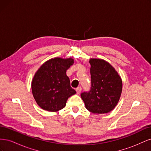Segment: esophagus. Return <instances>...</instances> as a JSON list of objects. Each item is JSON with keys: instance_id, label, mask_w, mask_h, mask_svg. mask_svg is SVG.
<instances>
[{"instance_id": "34e87169", "label": "esophagus", "mask_w": 151, "mask_h": 151, "mask_svg": "<svg viewBox=\"0 0 151 151\" xmlns=\"http://www.w3.org/2000/svg\"><path fill=\"white\" fill-rule=\"evenodd\" d=\"M81 90H82L81 87H78V88H77L76 89V92H77V93L78 94H80L81 92Z\"/></svg>"}]
</instances>
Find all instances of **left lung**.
I'll return each instance as SVG.
<instances>
[{
  "instance_id": "8db88e82",
  "label": "left lung",
  "mask_w": 151,
  "mask_h": 151,
  "mask_svg": "<svg viewBox=\"0 0 151 151\" xmlns=\"http://www.w3.org/2000/svg\"><path fill=\"white\" fill-rule=\"evenodd\" d=\"M91 87L81 93L86 109L93 113H107L115 108L121 96L122 81L115 68L103 59L91 58Z\"/></svg>"
}]
</instances>
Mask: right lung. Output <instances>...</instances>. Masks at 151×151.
Returning a JSON list of instances; mask_svg holds the SVG:
<instances>
[{"label": "right lung", "instance_id": "add662e5", "mask_svg": "<svg viewBox=\"0 0 151 151\" xmlns=\"http://www.w3.org/2000/svg\"><path fill=\"white\" fill-rule=\"evenodd\" d=\"M74 61L72 58L50 59L35 73L31 89L40 108L48 111H58L65 106L68 98L76 93L66 74Z\"/></svg>", "mask_w": 151, "mask_h": 151}]
</instances>
